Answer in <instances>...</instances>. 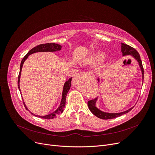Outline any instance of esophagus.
<instances>
[{"label":"esophagus","instance_id":"34e87169","mask_svg":"<svg viewBox=\"0 0 155 155\" xmlns=\"http://www.w3.org/2000/svg\"><path fill=\"white\" fill-rule=\"evenodd\" d=\"M88 74H90V75H92V76H94V74H93V72H92V71H89V72H88Z\"/></svg>","mask_w":155,"mask_h":155}]
</instances>
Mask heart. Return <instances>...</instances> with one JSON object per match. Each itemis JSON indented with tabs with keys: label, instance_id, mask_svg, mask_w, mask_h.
<instances>
[{
	"label": "heart",
	"instance_id": "heart-1",
	"mask_svg": "<svg viewBox=\"0 0 155 155\" xmlns=\"http://www.w3.org/2000/svg\"><path fill=\"white\" fill-rule=\"evenodd\" d=\"M105 57L106 54L104 51H97L89 56L87 60L91 63L99 64L104 61L105 59Z\"/></svg>",
	"mask_w": 155,
	"mask_h": 155
}]
</instances>
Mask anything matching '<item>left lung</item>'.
I'll list each match as a JSON object with an SVG mask.
<instances>
[{
    "instance_id": "1",
    "label": "left lung",
    "mask_w": 155,
    "mask_h": 155,
    "mask_svg": "<svg viewBox=\"0 0 155 155\" xmlns=\"http://www.w3.org/2000/svg\"><path fill=\"white\" fill-rule=\"evenodd\" d=\"M121 52H122V55H131L137 61L139 66L140 67V69H141L142 71V80H143V75H144V70L143 68V65L141 59H140V54H138V51L136 50L134 48L131 47V46L122 43H121ZM97 81H100L99 78L97 79ZM96 101H97V98L96 99H93L92 100H90L88 101V109L91 111L92 113L95 115L96 117L103 120H109V119H112V118H117V117L120 116L121 115H124L126 113H127L130 110L133 109V107L130 108L129 109L127 110L124 112H118V113H109V112H103L99 109H97V107L96 106Z\"/></svg>"
}]
</instances>
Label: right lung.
Listing matches in <instances>:
<instances>
[{
	"instance_id": "right-lung-1",
	"label": "right lung",
	"mask_w": 155,
	"mask_h": 155,
	"mask_svg": "<svg viewBox=\"0 0 155 155\" xmlns=\"http://www.w3.org/2000/svg\"><path fill=\"white\" fill-rule=\"evenodd\" d=\"M62 46L58 45V44H55V43H46V44H42V45H39L38 46H35V47L33 48L32 49H31L27 53V54L25 56L23 59L21 61V66H20V72H19V74H18V88L20 90V86H19V82H20V78H21V70H22V65L24 64L25 61H26V59L28 58V56L32 54H34L36 52H43V51H59L61 49ZM72 78H70L68 81H67L66 82L64 83V85L63 87V93H62V99L61 101V104L59 106V107L56 109L54 112L52 113H50L48 115H45V116H37V115H35L34 114L31 113V114H34L35 116H38L39 118H44V119H52L57 117L58 115H59V114L62 113L63 112V109L65 106V104H66V97L67 95V93L69 91L70 87H71V81H72ZM23 104H24V105L26 109L28 110V108L26 107L24 101H23Z\"/></svg>"
}]
</instances>
